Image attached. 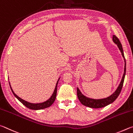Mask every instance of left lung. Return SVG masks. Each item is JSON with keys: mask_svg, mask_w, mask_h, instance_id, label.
<instances>
[{"mask_svg": "<svg viewBox=\"0 0 133 133\" xmlns=\"http://www.w3.org/2000/svg\"><path fill=\"white\" fill-rule=\"evenodd\" d=\"M113 41L114 43L117 44L118 48H119L120 51L122 52V55L123 56V58L124 59V74L123 75V78L122 79V81L120 83V85H118L117 89H116V91L113 93V94L110 95V96H109L106 98L104 99H90L89 97H86L84 96L82 93L81 92L80 90L77 88V96L79 100L81 102V103L84 106L89 107L91 108H103L104 106H108V104H110L115 101V100L117 98L118 95H120L121 90H122L123 83H124V80L125 78V72H126V63H125V59L124 55V52H123V50L122 48V44H121L120 41L117 37L115 35L113 36Z\"/></svg>", "mask_w": 133, "mask_h": 133, "instance_id": "1", "label": "left lung"}]
</instances>
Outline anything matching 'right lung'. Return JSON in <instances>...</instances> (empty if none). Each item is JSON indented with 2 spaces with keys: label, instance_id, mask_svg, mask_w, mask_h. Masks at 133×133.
Instances as JSON below:
<instances>
[{
  "label": "right lung",
  "instance_id": "1",
  "mask_svg": "<svg viewBox=\"0 0 133 133\" xmlns=\"http://www.w3.org/2000/svg\"><path fill=\"white\" fill-rule=\"evenodd\" d=\"M59 80V78L58 79V80L57 81V83H56V86L54 89V91L53 92V94L52 95V96H51V97L47 101L43 102V103H29L27 101H25L24 100H23L22 99H21L20 97H18V96H17L15 94V92H13V89H11V86L10 84V82H9V85H10V89L12 91L13 95H15V97L17 98L18 101H19L21 103H23L25 106H26L27 108H29L30 109H32V110H40V109H45L46 108H48V107L51 106L52 104H53L54 102L55 98H56V96H57V85L58 83V81Z\"/></svg>",
  "mask_w": 133,
  "mask_h": 133
}]
</instances>
